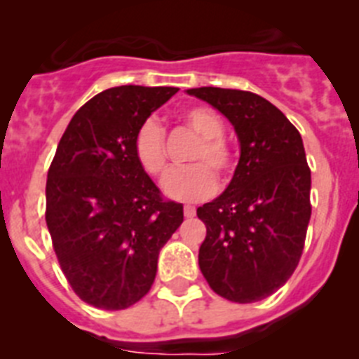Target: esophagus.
Listing matches in <instances>:
<instances>
[{
    "label": "esophagus",
    "instance_id": "1",
    "mask_svg": "<svg viewBox=\"0 0 359 359\" xmlns=\"http://www.w3.org/2000/svg\"><path fill=\"white\" fill-rule=\"evenodd\" d=\"M183 214H185L187 219L194 217V215H196V208H194V207H190V205H187V207L183 208Z\"/></svg>",
    "mask_w": 359,
    "mask_h": 359
}]
</instances>
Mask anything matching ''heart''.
Listing matches in <instances>:
<instances>
[{"mask_svg":"<svg viewBox=\"0 0 359 359\" xmlns=\"http://www.w3.org/2000/svg\"><path fill=\"white\" fill-rule=\"evenodd\" d=\"M187 128L199 136L198 145L190 154L187 169L172 170L165 176L161 189L165 196L176 201H201L214 194V174L226 182L233 167L231 151L223 140V122L214 111L203 106L187 107L182 113ZM135 156L149 176H161L167 169L163 149V131L156 122H145L135 136Z\"/></svg>","mask_w":359,"mask_h":359,"instance_id":"b5f03b06","label":"heart"}]
</instances>
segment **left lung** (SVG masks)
<instances>
[{"label":"left lung","mask_w":359,"mask_h":359,"mask_svg":"<svg viewBox=\"0 0 359 359\" xmlns=\"http://www.w3.org/2000/svg\"><path fill=\"white\" fill-rule=\"evenodd\" d=\"M239 140L241 156L223 194L198 208L207 226L199 269L231 302L273 294L293 275L311 219V170L302 136L278 107L250 91L192 88Z\"/></svg>","instance_id":"8db88e82"}]
</instances>
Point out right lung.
Listing matches in <instances>:
<instances>
[{"label":"right lung","instance_id":"add662e5","mask_svg":"<svg viewBox=\"0 0 359 359\" xmlns=\"http://www.w3.org/2000/svg\"><path fill=\"white\" fill-rule=\"evenodd\" d=\"M177 88L118 86L69 120L46 180V226L69 286L118 311L149 293L183 205L163 201L135 156V136Z\"/></svg>","mask_w":359,"mask_h":359}]
</instances>
